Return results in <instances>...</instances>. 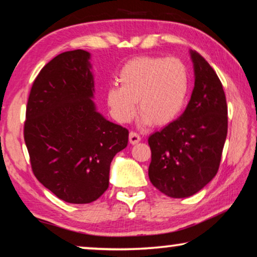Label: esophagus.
Returning <instances> with one entry per match:
<instances>
[{
  "mask_svg": "<svg viewBox=\"0 0 257 257\" xmlns=\"http://www.w3.org/2000/svg\"><path fill=\"white\" fill-rule=\"evenodd\" d=\"M141 136L138 135V133L137 132H133V131H131L130 132V136H128V141H130V143H131V144H137V143H139L141 142Z\"/></svg>",
  "mask_w": 257,
  "mask_h": 257,
  "instance_id": "34e87169",
  "label": "esophagus"
}]
</instances>
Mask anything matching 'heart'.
<instances>
[{"label":"heart","mask_w":257,"mask_h":257,"mask_svg":"<svg viewBox=\"0 0 257 257\" xmlns=\"http://www.w3.org/2000/svg\"><path fill=\"white\" fill-rule=\"evenodd\" d=\"M120 86H111L106 102L111 115L120 124L136 115L137 101L144 124L168 125L181 114L190 89L188 66L178 58L139 56L122 66Z\"/></svg>","instance_id":"obj_1"}]
</instances>
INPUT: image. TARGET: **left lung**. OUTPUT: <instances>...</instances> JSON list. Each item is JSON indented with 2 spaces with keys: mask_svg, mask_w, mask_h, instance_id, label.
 Instances as JSON below:
<instances>
[{
  "mask_svg": "<svg viewBox=\"0 0 257 257\" xmlns=\"http://www.w3.org/2000/svg\"><path fill=\"white\" fill-rule=\"evenodd\" d=\"M191 58L195 87L184 113L149 137L150 181L172 198L195 195L215 177L228 133L221 80L199 53Z\"/></svg>",
  "mask_w": 257,
  "mask_h": 257,
  "instance_id": "1",
  "label": "left lung"
}]
</instances>
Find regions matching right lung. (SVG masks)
I'll list each match as a JSON object with an SVG mask.
<instances>
[{
    "mask_svg": "<svg viewBox=\"0 0 257 257\" xmlns=\"http://www.w3.org/2000/svg\"><path fill=\"white\" fill-rule=\"evenodd\" d=\"M89 53L65 52L33 82L23 137L33 173L62 201L94 202L108 188L109 166L126 148L127 128L95 111Z\"/></svg>",
    "mask_w": 257,
    "mask_h": 257,
    "instance_id": "right-lung-1",
    "label": "right lung"
}]
</instances>
